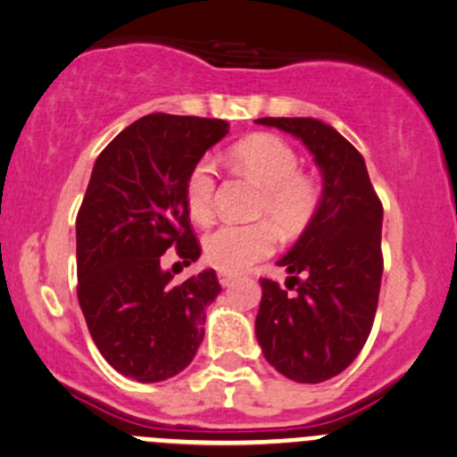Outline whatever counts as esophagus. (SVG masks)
Returning <instances> with one entry per match:
<instances>
[{"label":"esophagus","instance_id":"34e87169","mask_svg":"<svg viewBox=\"0 0 457 457\" xmlns=\"http://www.w3.org/2000/svg\"><path fill=\"white\" fill-rule=\"evenodd\" d=\"M235 278H237V274L227 272V270H220V272H218V281H220V286H222V287H228L230 283L235 281Z\"/></svg>","mask_w":457,"mask_h":457}]
</instances>
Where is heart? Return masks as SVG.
Wrapping results in <instances>:
<instances>
[{"label": "heart", "mask_w": 457, "mask_h": 457, "mask_svg": "<svg viewBox=\"0 0 457 457\" xmlns=\"http://www.w3.org/2000/svg\"><path fill=\"white\" fill-rule=\"evenodd\" d=\"M235 168L262 187L254 213L263 215L281 235L301 233L320 204V185L298 171L296 152L274 135H253L230 150ZM218 171L211 159H200L185 180V203L191 220L204 224L213 215ZM274 248V233L268 222L220 224L203 239L204 257L220 270H244Z\"/></svg>", "instance_id": "obj_1"}]
</instances>
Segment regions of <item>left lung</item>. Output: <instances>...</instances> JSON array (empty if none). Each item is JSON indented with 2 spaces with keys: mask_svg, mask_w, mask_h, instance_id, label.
Instances as JSON below:
<instances>
[{
  "mask_svg": "<svg viewBox=\"0 0 457 457\" xmlns=\"http://www.w3.org/2000/svg\"><path fill=\"white\" fill-rule=\"evenodd\" d=\"M298 137L322 171L316 215L278 266L287 289L262 278L254 333L263 357L287 379L320 384L340 375L360 355L379 301L384 207L372 189L364 156L336 129L312 117H262ZM303 278L301 279L300 277Z\"/></svg>",
  "mask_w": 457,
  "mask_h": 457,
  "instance_id": "obj_1",
  "label": "left lung"
}]
</instances>
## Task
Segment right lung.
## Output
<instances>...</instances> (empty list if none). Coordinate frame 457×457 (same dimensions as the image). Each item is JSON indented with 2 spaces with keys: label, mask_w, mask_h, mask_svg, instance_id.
Segmentation results:
<instances>
[{
  "label": "right lung",
  "mask_w": 457,
  "mask_h": 457,
  "mask_svg": "<svg viewBox=\"0 0 457 457\" xmlns=\"http://www.w3.org/2000/svg\"><path fill=\"white\" fill-rule=\"evenodd\" d=\"M228 121L152 112L102 150L76 218L78 303L87 327L121 375L163 381L189 366L204 337V307L222 292L215 270L187 281L161 266L176 248L200 257L185 180Z\"/></svg>",
  "instance_id": "add662e5"
}]
</instances>
